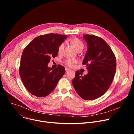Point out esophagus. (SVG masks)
<instances>
[{
	"label": "esophagus",
	"instance_id": "1",
	"mask_svg": "<svg viewBox=\"0 0 134 134\" xmlns=\"http://www.w3.org/2000/svg\"><path fill=\"white\" fill-rule=\"evenodd\" d=\"M65 70H66V72H68V71H69L70 70V69H69L68 68H66Z\"/></svg>",
	"mask_w": 134,
	"mask_h": 134
}]
</instances>
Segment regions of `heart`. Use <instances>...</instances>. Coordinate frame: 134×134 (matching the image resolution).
<instances>
[{
  "label": "heart",
  "instance_id": "heart-1",
  "mask_svg": "<svg viewBox=\"0 0 134 134\" xmlns=\"http://www.w3.org/2000/svg\"><path fill=\"white\" fill-rule=\"evenodd\" d=\"M70 42L72 44L74 47L75 48V49L77 51H82L84 48V45L83 43L80 39H77V38H74V39H72L70 41ZM64 46H65L64 43H62L59 46V47L58 48V53L59 54L62 53L64 48ZM64 63L67 66H68L69 67H72L74 64L77 63V60H75V59H71L68 58L65 60Z\"/></svg>",
  "mask_w": 134,
  "mask_h": 134
}]
</instances>
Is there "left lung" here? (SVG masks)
Returning <instances> with one entry per match:
<instances>
[{
  "label": "left lung",
  "mask_w": 134,
  "mask_h": 134,
  "mask_svg": "<svg viewBox=\"0 0 134 134\" xmlns=\"http://www.w3.org/2000/svg\"><path fill=\"white\" fill-rule=\"evenodd\" d=\"M88 49L82 64L86 65L88 74L82 76L76 71L72 85L83 99L92 100L103 95L109 88L116 70V58L110 46L101 37L83 35Z\"/></svg>",
  "instance_id": "obj_1"
}]
</instances>
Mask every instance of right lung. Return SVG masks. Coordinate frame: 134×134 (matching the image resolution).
<instances>
[{"instance_id": "add662e5", "label": "right lung", "mask_w": 134, "mask_h": 134, "mask_svg": "<svg viewBox=\"0 0 134 134\" xmlns=\"http://www.w3.org/2000/svg\"><path fill=\"white\" fill-rule=\"evenodd\" d=\"M67 36L54 33L40 35L23 50L19 72L26 89L35 96H47L65 73L64 66L58 65L52 69L48 64L58 54V48Z\"/></svg>"}]
</instances>
